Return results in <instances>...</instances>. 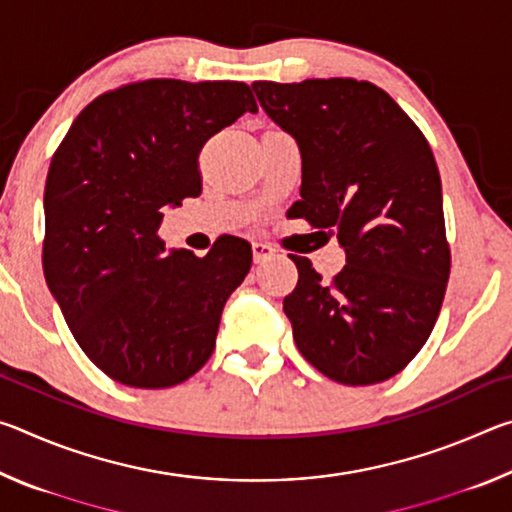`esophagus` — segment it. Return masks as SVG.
Masks as SVG:
<instances>
[{
	"label": "esophagus",
	"instance_id": "1",
	"mask_svg": "<svg viewBox=\"0 0 512 512\" xmlns=\"http://www.w3.org/2000/svg\"><path fill=\"white\" fill-rule=\"evenodd\" d=\"M275 255V248L271 244H264V241H255L253 244V259L259 264L264 259H271Z\"/></svg>",
	"mask_w": 512,
	"mask_h": 512
}]
</instances>
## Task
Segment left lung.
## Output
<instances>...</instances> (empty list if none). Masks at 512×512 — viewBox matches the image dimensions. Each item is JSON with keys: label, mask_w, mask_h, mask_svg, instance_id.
<instances>
[{"label": "left lung", "mask_w": 512, "mask_h": 512, "mask_svg": "<svg viewBox=\"0 0 512 512\" xmlns=\"http://www.w3.org/2000/svg\"><path fill=\"white\" fill-rule=\"evenodd\" d=\"M259 106L298 142L293 216L336 235L345 266L323 282L291 255L298 287L284 298L293 341L345 386L397 375L427 343L449 280L443 187L427 140L368 81H255Z\"/></svg>", "instance_id": "1"}]
</instances>
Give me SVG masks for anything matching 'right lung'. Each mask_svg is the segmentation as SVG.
<instances>
[{"label":"right lung","mask_w":512,"mask_h":512,"mask_svg":"<svg viewBox=\"0 0 512 512\" xmlns=\"http://www.w3.org/2000/svg\"><path fill=\"white\" fill-rule=\"evenodd\" d=\"M244 112H257L246 83H131L85 106L51 158L49 291L81 350L119 384L169 388L210 359L253 250L221 237L205 257L167 253L158 230L164 207L201 194L203 144Z\"/></svg>","instance_id":"right-lung-1"}]
</instances>
